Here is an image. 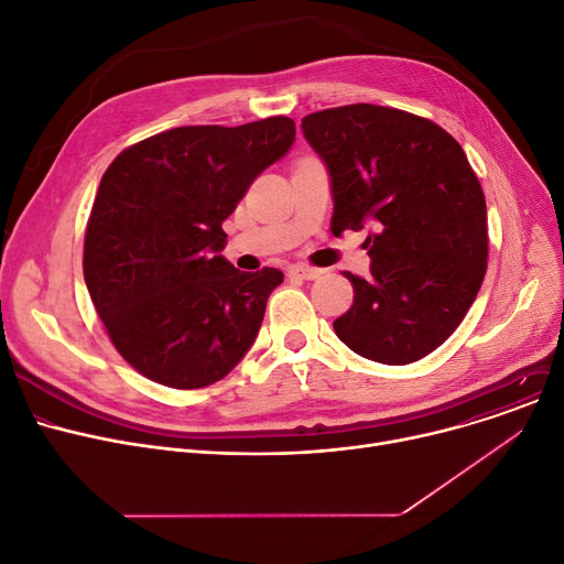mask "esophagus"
<instances>
[{"mask_svg": "<svg viewBox=\"0 0 564 564\" xmlns=\"http://www.w3.org/2000/svg\"><path fill=\"white\" fill-rule=\"evenodd\" d=\"M289 275L291 278H301V280H316L323 275V269H314V267H291L289 269Z\"/></svg>", "mask_w": 564, "mask_h": 564, "instance_id": "obj_1", "label": "esophagus"}]
</instances>
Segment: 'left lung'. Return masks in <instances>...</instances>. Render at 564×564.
I'll list each match as a JSON object with an SVG mask.
<instances>
[{
  "label": "left lung",
  "instance_id": "8db88e82",
  "mask_svg": "<svg viewBox=\"0 0 564 564\" xmlns=\"http://www.w3.org/2000/svg\"><path fill=\"white\" fill-rule=\"evenodd\" d=\"M333 186V231L373 225L371 275L344 273L352 307L335 321L357 355L403 367L440 348L487 271V207L459 143L414 113L348 105L303 118Z\"/></svg>",
  "mask_w": 564,
  "mask_h": 564
}]
</instances>
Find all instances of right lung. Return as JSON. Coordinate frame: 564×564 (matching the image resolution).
<instances>
[{"label":"right lung","mask_w":564,"mask_h":564,"mask_svg":"<svg viewBox=\"0 0 564 564\" xmlns=\"http://www.w3.org/2000/svg\"><path fill=\"white\" fill-rule=\"evenodd\" d=\"M293 141L286 116L175 127L107 169L86 225L84 280L109 339L141 376L200 389L254 344L284 275L231 267L223 220Z\"/></svg>","instance_id":"1"}]
</instances>
